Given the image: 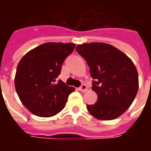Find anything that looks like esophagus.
Returning a JSON list of instances; mask_svg holds the SVG:
<instances>
[{"mask_svg": "<svg viewBox=\"0 0 151 151\" xmlns=\"http://www.w3.org/2000/svg\"><path fill=\"white\" fill-rule=\"evenodd\" d=\"M78 90L80 91H82V92H85L87 91V86L85 85V84H82L80 87L78 88Z\"/></svg>", "mask_w": 151, "mask_h": 151, "instance_id": "1", "label": "esophagus"}]
</instances>
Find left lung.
<instances>
[{
	"label": "left lung",
	"mask_w": 151,
	"mask_h": 151,
	"mask_svg": "<svg viewBox=\"0 0 151 151\" xmlns=\"http://www.w3.org/2000/svg\"><path fill=\"white\" fill-rule=\"evenodd\" d=\"M76 50L87 62L95 79L92 90L98 100L86 106L89 112L101 120L121 116L131 106L138 91V73L133 61L108 43H82Z\"/></svg>",
	"instance_id": "obj_1"
}]
</instances>
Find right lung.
Wrapping results in <instances>:
<instances>
[{
  "label": "right lung",
  "instance_id": "1",
  "mask_svg": "<svg viewBox=\"0 0 151 151\" xmlns=\"http://www.w3.org/2000/svg\"><path fill=\"white\" fill-rule=\"evenodd\" d=\"M75 47L72 43H45L29 51L19 61L14 85L18 97L31 113L55 116L65 107L74 88L56 82L64 60Z\"/></svg>",
  "mask_w": 151,
  "mask_h": 151
}]
</instances>
